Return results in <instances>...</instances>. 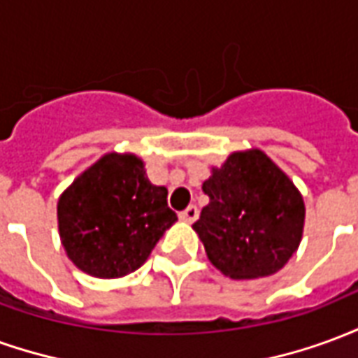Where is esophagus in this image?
<instances>
[{
  "label": "esophagus",
  "instance_id": "34e87169",
  "mask_svg": "<svg viewBox=\"0 0 358 358\" xmlns=\"http://www.w3.org/2000/svg\"><path fill=\"white\" fill-rule=\"evenodd\" d=\"M178 217H180V220H184V222H189V224H192V222H195V220H197V217H199V210H197V207H195V205H189L187 209H184L182 213H180Z\"/></svg>",
  "mask_w": 358,
  "mask_h": 358
}]
</instances>
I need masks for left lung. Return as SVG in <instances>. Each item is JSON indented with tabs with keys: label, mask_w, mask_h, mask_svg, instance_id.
Segmentation results:
<instances>
[{
	"label": "left lung",
	"mask_w": 358,
	"mask_h": 358,
	"mask_svg": "<svg viewBox=\"0 0 358 358\" xmlns=\"http://www.w3.org/2000/svg\"><path fill=\"white\" fill-rule=\"evenodd\" d=\"M209 205L194 230L209 261L224 276L251 280L274 274L303 238L299 189L261 149L236 151L203 182Z\"/></svg>",
	"instance_id": "1"
}]
</instances>
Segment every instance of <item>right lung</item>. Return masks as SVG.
<instances>
[{"label":"right lung","instance_id":"obj_1","mask_svg":"<svg viewBox=\"0 0 358 358\" xmlns=\"http://www.w3.org/2000/svg\"><path fill=\"white\" fill-rule=\"evenodd\" d=\"M166 195V187L149 182L140 157L103 155L59 197V236L69 259L95 278L138 270L178 220Z\"/></svg>","mask_w":358,"mask_h":358}]
</instances>
